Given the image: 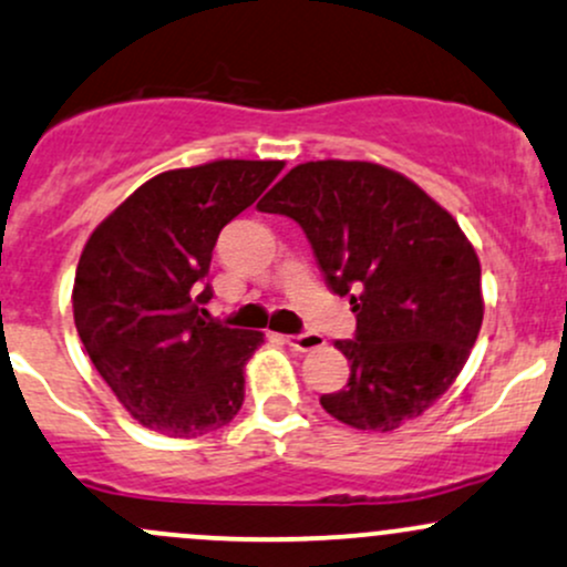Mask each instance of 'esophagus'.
Here are the masks:
<instances>
[{"label":"esophagus","instance_id":"esophagus-1","mask_svg":"<svg viewBox=\"0 0 567 567\" xmlns=\"http://www.w3.org/2000/svg\"><path fill=\"white\" fill-rule=\"evenodd\" d=\"M285 344L296 352H312L326 347V339L320 333H293V336H285Z\"/></svg>","mask_w":567,"mask_h":567}]
</instances>
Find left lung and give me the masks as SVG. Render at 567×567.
<instances>
[{
  "mask_svg": "<svg viewBox=\"0 0 567 567\" xmlns=\"http://www.w3.org/2000/svg\"><path fill=\"white\" fill-rule=\"evenodd\" d=\"M293 217L336 296H350V360L322 409L388 433L450 390L482 328V266L457 220L420 185L369 161L298 164L258 202Z\"/></svg>",
  "mask_w": 567,
  "mask_h": 567,
  "instance_id": "left-lung-1",
  "label": "left lung"
}]
</instances>
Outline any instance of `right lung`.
<instances>
[{"label": "right lung", "instance_id": "right-lung-1", "mask_svg": "<svg viewBox=\"0 0 567 567\" xmlns=\"http://www.w3.org/2000/svg\"><path fill=\"white\" fill-rule=\"evenodd\" d=\"M282 161H213L140 185L96 226L74 274L80 341L140 425L196 439L245 401V363L260 331L204 320L209 260L223 226L245 213Z\"/></svg>", "mask_w": 567, "mask_h": 567}]
</instances>
